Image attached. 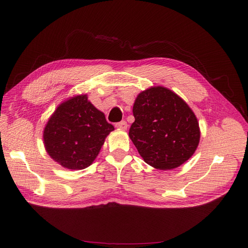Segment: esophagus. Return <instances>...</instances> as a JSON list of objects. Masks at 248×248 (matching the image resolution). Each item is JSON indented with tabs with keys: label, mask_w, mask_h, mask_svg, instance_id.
I'll use <instances>...</instances> for the list:
<instances>
[{
	"label": "esophagus",
	"mask_w": 248,
	"mask_h": 248,
	"mask_svg": "<svg viewBox=\"0 0 248 248\" xmlns=\"http://www.w3.org/2000/svg\"><path fill=\"white\" fill-rule=\"evenodd\" d=\"M117 128H119V129H122V130H126L127 129V122L126 121H121V122H119V123H116V125H115Z\"/></svg>",
	"instance_id": "34e87169"
}]
</instances>
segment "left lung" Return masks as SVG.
Here are the masks:
<instances>
[{"label": "left lung", "mask_w": 248, "mask_h": 248, "mask_svg": "<svg viewBox=\"0 0 248 248\" xmlns=\"http://www.w3.org/2000/svg\"><path fill=\"white\" fill-rule=\"evenodd\" d=\"M129 137L145 162L171 170L188 160L200 141L196 115L180 97L163 87L141 92L133 104Z\"/></svg>", "instance_id": "8db88e82"}]
</instances>
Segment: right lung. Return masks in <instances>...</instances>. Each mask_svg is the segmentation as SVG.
Here are the masks:
<instances>
[{
    "label": "right lung",
    "instance_id": "1",
    "mask_svg": "<svg viewBox=\"0 0 248 248\" xmlns=\"http://www.w3.org/2000/svg\"><path fill=\"white\" fill-rule=\"evenodd\" d=\"M103 112L79 95L60 104L44 128L43 140L52 159L69 170L86 169L114 130Z\"/></svg>",
    "mask_w": 248,
    "mask_h": 248
}]
</instances>
